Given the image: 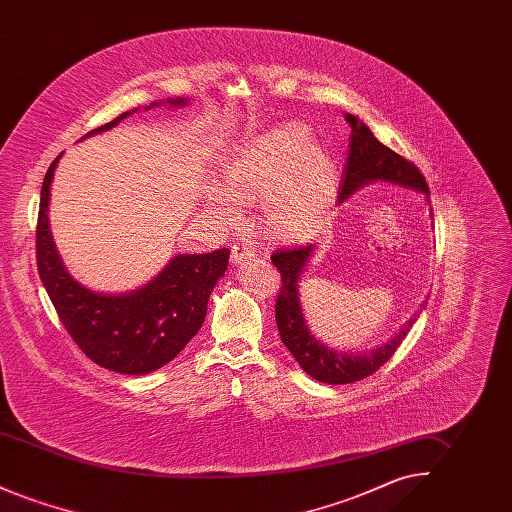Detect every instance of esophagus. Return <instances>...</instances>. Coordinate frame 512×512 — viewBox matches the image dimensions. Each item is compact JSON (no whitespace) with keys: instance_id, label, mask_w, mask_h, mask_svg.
<instances>
[{"instance_id":"esophagus-1","label":"esophagus","mask_w":512,"mask_h":512,"mask_svg":"<svg viewBox=\"0 0 512 512\" xmlns=\"http://www.w3.org/2000/svg\"><path fill=\"white\" fill-rule=\"evenodd\" d=\"M255 257V245L249 242H236L232 245V263H242Z\"/></svg>"}]
</instances>
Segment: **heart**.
Here are the masks:
<instances>
[{"instance_id": "heart-1", "label": "heart", "mask_w": 512, "mask_h": 512, "mask_svg": "<svg viewBox=\"0 0 512 512\" xmlns=\"http://www.w3.org/2000/svg\"><path fill=\"white\" fill-rule=\"evenodd\" d=\"M224 188L211 205L234 219L263 199V219L284 240H307L324 226L336 195V161L301 122H284L245 140L224 165Z\"/></svg>"}]
</instances>
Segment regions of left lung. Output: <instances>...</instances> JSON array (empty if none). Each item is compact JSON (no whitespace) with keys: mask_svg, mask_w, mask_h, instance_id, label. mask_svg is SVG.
<instances>
[{"mask_svg":"<svg viewBox=\"0 0 512 512\" xmlns=\"http://www.w3.org/2000/svg\"><path fill=\"white\" fill-rule=\"evenodd\" d=\"M345 121L351 126V147L341 178L340 201L347 199L370 180L395 182L428 195V184L414 163L401 157L390 147L380 144L365 122L357 119L355 115L345 113ZM313 249V244L284 245L270 255V261L280 272V292L276 297V326L282 343L290 349L295 361L311 378L332 386L353 384L366 376H372L380 366L390 361L391 355L407 338L416 315L393 340L378 349H372L370 353H340L320 343L311 334L303 318L297 292L301 270L307 265Z\"/></svg>","mask_w":512,"mask_h":512,"instance_id":"1","label":"left lung"}]
</instances>
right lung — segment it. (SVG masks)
Instances as JSON below:
<instances>
[{"mask_svg":"<svg viewBox=\"0 0 512 512\" xmlns=\"http://www.w3.org/2000/svg\"><path fill=\"white\" fill-rule=\"evenodd\" d=\"M169 103L184 105L186 99ZM126 115L86 136L109 130ZM59 157L46 172L36 224V263L44 288L65 330L90 361L121 374L153 372L172 361L201 328L230 249L178 255L136 292L103 295L80 286L63 267L49 232V184Z\"/></svg>","mask_w":512,"mask_h":512,"instance_id":"obj_1","label":"right lung"}]
</instances>
